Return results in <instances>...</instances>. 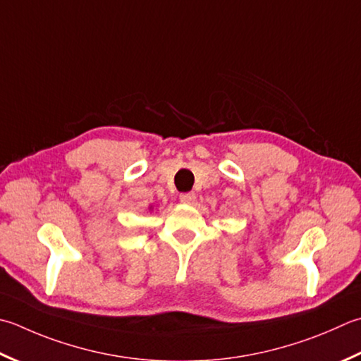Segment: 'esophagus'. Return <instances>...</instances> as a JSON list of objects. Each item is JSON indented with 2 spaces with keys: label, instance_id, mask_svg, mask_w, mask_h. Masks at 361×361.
Returning a JSON list of instances; mask_svg holds the SVG:
<instances>
[{
  "label": "esophagus",
  "instance_id": "obj_1",
  "mask_svg": "<svg viewBox=\"0 0 361 361\" xmlns=\"http://www.w3.org/2000/svg\"><path fill=\"white\" fill-rule=\"evenodd\" d=\"M194 200H195L194 192H185L180 195V202H183V203H194Z\"/></svg>",
  "mask_w": 361,
  "mask_h": 361
}]
</instances>
